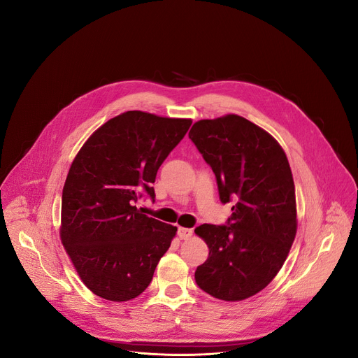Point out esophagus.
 Returning <instances> with one entry per match:
<instances>
[{"label": "esophagus", "mask_w": 358, "mask_h": 358, "mask_svg": "<svg viewBox=\"0 0 358 358\" xmlns=\"http://www.w3.org/2000/svg\"><path fill=\"white\" fill-rule=\"evenodd\" d=\"M191 235H192V229H189V228H182V227L178 228V236H180L181 239H188Z\"/></svg>", "instance_id": "34e87169"}]
</instances>
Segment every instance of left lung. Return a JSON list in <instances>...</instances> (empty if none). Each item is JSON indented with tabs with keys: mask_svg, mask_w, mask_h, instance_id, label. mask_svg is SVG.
Segmentation results:
<instances>
[{
	"mask_svg": "<svg viewBox=\"0 0 358 358\" xmlns=\"http://www.w3.org/2000/svg\"><path fill=\"white\" fill-rule=\"evenodd\" d=\"M188 137L213 169L221 202L234 201L224 225L195 228L210 248L195 282L221 300L248 299L272 282L294 241L296 196L287 157L269 133L236 115L199 120Z\"/></svg>",
	"mask_w": 358,
	"mask_h": 358,
	"instance_id": "left-lung-1",
	"label": "left lung"
}]
</instances>
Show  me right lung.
Returning a JSON list of instances; mask_svg holds the SVG:
<instances>
[{"instance_id": "add662e5", "label": "right lung", "mask_w": 358, "mask_h": 358, "mask_svg": "<svg viewBox=\"0 0 358 358\" xmlns=\"http://www.w3.org/2000/svg\"><path fill=\"white\" fill-rule=\"evenodd\" d=\"M138 110L99 127L83 144L62 191L61 239L82 282L97 296L127 301L150 285L177 228L144 215L157 171L191 126Z\"/></svg>"}]
</instances>
